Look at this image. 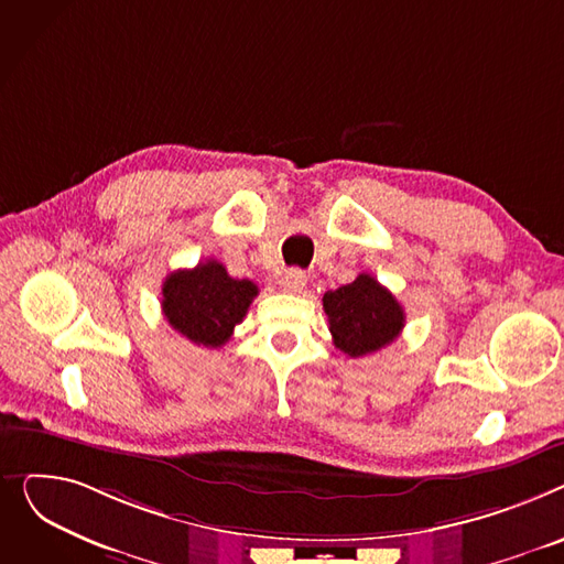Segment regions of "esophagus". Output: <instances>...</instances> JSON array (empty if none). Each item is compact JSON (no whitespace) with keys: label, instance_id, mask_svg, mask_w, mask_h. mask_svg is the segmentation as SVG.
Wrapping results in <instances>:
<instances>
[{"label":"esophagus","instance_id":"obj_1","mask_svg":"<svg viewBox=\"0 0 564 564\" xmlns=\"http://www.w3.org/2000/svg\"><path fill=\"white\" fill-rule=\"evenodd\" d=\"M282 286H284V291H289V293H301V291L307 286V275H305V271H301V269L286 271L284 278H282Z\"/></svg>","mask_w":564,"mask_h":564}]
</instances>
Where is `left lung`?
Segmentation results:
<instances>
[{"label": "left lung", "instance_id": "1", "mask_svg": "<svg viewBox=\"0 0 564 564\" xmlns=\"http://www.w3.org/2000/svg\"><path fill=\"white\" fill-rule=\"evenodd\" d=\"M329 333L348 357H364L389 346L405 327V312L389 289L373 275L361 273L355 282L323 295Z\"/></svg>", "mask_w": 564, "mask_h": 564}]
</instances>
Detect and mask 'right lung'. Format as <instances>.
Instances as JSON below:
<instances>
[{
  "label": "right lung",
  "instance_id": "right-lung-1",
  "mask_svg": "<svg viewBox=\"0 0 564 564\" xmlns=\"http://www.w3.org/2000/svg\"><path fill=\"white\" fill-rule=\"evenodd\" d=\"M257 293L254 282L229 278L223 263L209 259L165 278L161 310L165 321L188 341L220 348L248 314Z\"/></svg>",
  "mask_w": 564,
  "mask_h": 564
}]
</instances>
